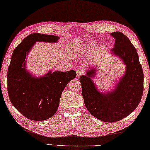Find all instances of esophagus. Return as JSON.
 Masks as SVG:
<instances>
[{
	"label": "esophagus",
	"mask_w": 150,
	"mask_h": 150,
	"mask_svg": "<svg viewBox=\"0 0 150 150\" xmlns=\"http://www.w3.org/2000/svg\"><path fill=\"white\" fill-rule=\"evenodd\" d=\"M76 73H77V76L78 77H80V76L82 75L83 74H84V70H83L82 68H78L76 70Z\"/></svg>",
	"instance_id": "34e87169"
}]
</instances>
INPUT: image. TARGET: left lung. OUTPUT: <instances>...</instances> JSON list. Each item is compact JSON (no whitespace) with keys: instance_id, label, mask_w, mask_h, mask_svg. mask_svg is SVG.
<instances>
[{"instance_id":"left-lung-1","label":"left lung","mask_w":150,"mask_h":150,"mask_svg":"<svg viewBox=\"0 0 150 150\" xmlns=\"http://www.w3.org/2000/svg\"><path fill=\"white\" fill-rule=\"evenodd\" d=\"M115 39L111 52L120 57L126 66L125 74L115 90L100 93L91 78L95 69L87 71L80 78L82 93L87 110L99 120L112 123L121 120L136 109L144 91V72L137 50L127 36L121 32L110 33Z\"/></svg>"}]
</instances>
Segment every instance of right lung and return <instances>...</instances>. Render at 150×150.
Here are the masks:
<instances>
[{
    "instance_id": "obj_1",
    "label": "right lung",
    "mask_w": 150,
    "mask_h": 150,
    "mask_svg": "<svg viewBox=\"0 0 150 150\" xmlns=\"http://www.w3.org/2000/svg\"><path fill=\"white\" fill-rule=\"evenodd\" d=\"M55 35L33 33L14 50L7 72V88L13 105L26 118L33 121L50 119L58 109L64 89L76 76L74 70L49 72L33 77L25 68V58L35 41L56 43Z\"/></svg>"
}]
</instances>
